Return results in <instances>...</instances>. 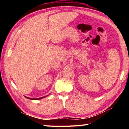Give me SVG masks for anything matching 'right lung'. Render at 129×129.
Masks as SVG:
<instances>
[{
	"label": "right lung",
	"instance_id": "right-lung-1",
	"mask_svg": "<svg viewBox=\"0 0 129 129\" xmlns=\"http://www.w3.org/2000/svg\"><path fill=\"white\" fill-rule=\"evenodd\" d=\"M48 95H47L46 96H44V97H40V98H38V99H31V98H29V97H25V98H27V99H30V100H40V99H43V98H44L45 97H47V96H48Z\"/></svg>",
	"mask_w": 129,
	"mask_h": 129
}]
</instances>
